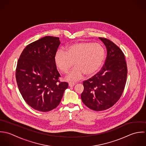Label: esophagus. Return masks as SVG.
<instances>
[{
	"instance_id": "esophagus-1",
	"label": "esophagus",
	"mask_w": 146,
	"mask_h": 146,
	"mask_svg": "<svg viewBox=\"0 0 146 146\" xmlns=\"http://www.w3.org/2000/svg\"><path fill=\"white\" fill-rule=\"evenodd\" d=\"M75 85H76V83H75V82H70L69 83V87H73Z\"/></svg>"
}]
</instances>
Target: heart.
Instances as JSON below:
<instances>
[{
  "label": "heart",
  "mask_w": 146,
  "mask_h": 146,
  "mask_svg": "<svg viewBox=\"0 0 146 146\" xmlns=\"http://www.w3.org/2000/svg\"><path fill=\"white\" fill-rule=\"evenodd\" d=\"M105 58V51L99 43L81 42L68 47L65 52L58 51L55 62L59 70L67 73L73 66L76 67L67 77L68 80H78L85 74L90 77L100 68Z\"/></svg>",
  "instance_id": "heart-1"
}]
</instances>
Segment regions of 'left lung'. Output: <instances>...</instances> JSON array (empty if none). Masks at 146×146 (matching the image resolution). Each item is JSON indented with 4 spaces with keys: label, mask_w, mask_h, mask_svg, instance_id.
<instances>
[{
    "label": "left lung",
    "mask_w": 146,
    "mask_h": 146,
    "mask_svg": "<svg viewBox=\"0 0 146 146\" xmlns=\"http://www.w3.org/2000/svg\"><path fill=\"white\" fill-rule=\"evenodd\" d=\"M107 48V58L101 70L83 82L82 102L91 110L101 111L112 107L119 99L126 82L127 69L121 50L110 40L99 38Z\"/></svg>",
    "instance_id": "left-lung-1"
}]
</instances>
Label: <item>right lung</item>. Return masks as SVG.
Masks as SVG:
<instances>
[{
  "label": "right lung",
  "mask_w": 146,
  "mask_h": 146,
  "mask_svg": "<svg viewBox=\"0 0 146 146\" xmlns=\"http://www.w3.org/2000/svg\"><path fill=\"white\" fill-rule=\"evenodd\" d=\"M59 38L46 36L28 44L18 60L16 78L19 91L27 103L40 112L56 108L68 84L58 80L60 75L55 56Z\"/></svg>",
  "instance_id": "1"
}]
</instances>
